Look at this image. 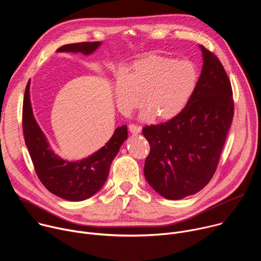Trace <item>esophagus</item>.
Returning a JSON list of instances; mask_svg holds the SVG:
<instances>
[{
  "instance_id": "esophagus-1",
  "label": "esophagus",
  "mask_w": 261,
  "mask_h": 261,
  "mask_svg": "<svg viewBox=\"0 0 261 261\" xmlns=\"http://www.w3.org/2000/svg\"><path fill=\"white\" fill-rule=\"evenodd\" d=\"M129 130H130V132L133 133V134H138V133H140V131H141V127H140V126H137V125H135V124H130V125H129Z\"/></svg>"
}]
</instances>
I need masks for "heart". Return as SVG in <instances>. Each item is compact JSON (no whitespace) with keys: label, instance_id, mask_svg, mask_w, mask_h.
Returning a JSON list of instances; mask_svg holds the SVG:
<instances>
[{"label":"heart","instance_id":"heart-1","mask_svg":"<svg viewBox=\"0 0 261 261\" xmlns=\"http://www.w3.org/2000/svg\"><path fill=\"white\" fill-rule=\"evenodd\" d=\"M198 82L196 66L188 60L152 55L135 61L126 75H120L115 97L121 113L129 115L140 103L146 107L142 120L154 116L169 120L177 116L191 99Z\"/></svg>","mask_w":261,"mask_h":261}]
</instances>
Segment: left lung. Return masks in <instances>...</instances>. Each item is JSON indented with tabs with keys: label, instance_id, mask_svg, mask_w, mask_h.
I'll return each instance as SVG.
<instances>
[{
	"label": "left lung",
	"instance_id": "obj_1",
	"mask_svg": "<svg viewBox=\"0 0 261 261\" xmlns=\"http://www.w3.org/2000/svg\"><path fill=\"white\" fill-rule=\"evenodd\" d=\"M203 66L180 113L142 134L150 143L144 176L161 196L177 200L200 191L213 177L233 118L232 89L219 59L200 45Z\"/></svg>",
	"mask_w": 261,
	"mask_h": 261
}]
</instances>
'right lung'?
<instances>
[{
    "mask_svg": "<svg viewBox=\"0 0 261 261\" xmlns=\"http://www.w3.org/2000/svg\"><path fill=\"white\" fill-rule=\"evenodd\" d=\"M101 42H81L61 46L57 53L93 54ZM24 141L35 171L44 187L53 194L69 200L82 201L96 194L106 181L110 164L128 137L127 126L118 127L111 138L93 155L80 161H67L53 150L33 115L30 100V82L22 105Z\"/></svg>",
    "mask_w": 261,
    "mask_h": 261,
    "instance_id": "right-lung-1",
    "label": "right lung"
}]
</instances>
